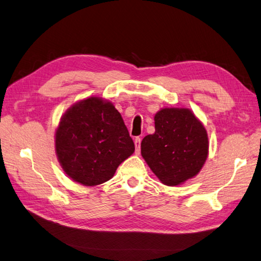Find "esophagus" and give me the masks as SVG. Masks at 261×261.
I'll return each mask as SVG.
<instances>
[{"mask_svg": "<svg viewBox=\"0 0 261 261\" xmlns=\"http://www.w3.org/2000/svg\"><path fill=\"white\" fill-rule=\"evenodd\" d=\"M135 145H136V154L140 153V145H141V139L136 138L135 139Z\"/></svg>", "mask_w": 261, "mask_h": 261, "instance_id": "34e87169", "label": "esophagus"}]
</instances>
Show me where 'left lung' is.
<instances>
[{"instance_id":"1","label":"left lung","mask_w":261,"mask_h":261,"mask_svg":"<svg viewBox=\"0 0 261 261\" xmlns=\"http://www.w3.org/2000/svg\"><path fill=\"white\" fill-rule=\"evenodd\" d=\"M153 135L141 142V154L163 185L195 177L208 156V135L189 109L165 108L155 113Z\"/></svg>"}]
</instances>
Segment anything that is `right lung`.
Listing matches in <instances>:
<instances>
[{"label": "right lung", "instance_id": "obj_1", "mask_svg": "<svg viewBox=\"0 0 261 261\" xmlns=\"http://www.w3.org/2000/svg\"><path fill=\"white\" fill-rule=\"evenodd\" d=\"M56 151L69 177L92 187L110 180L135 152L123 119L111 102L91 96L74 103L60 121Z\"/></svg>", "mask_w": 261, "mask_h": 261}]
</instances>
